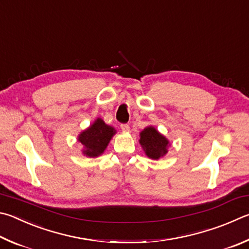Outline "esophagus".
Listing matches in <instances>:
<instances>
[{"mask_svg":"<svg viewBox=\"0 0 249 249\" xmlns=\"http://www.w3.org/2000/svg\"><path fill=\"white\" fill-rule=\"evenodd\" d=\"M121 129L123 130V132H128V130H129V125L128 124H122L121 125Z\"/></svg>","mask_w":249,"mask_h":249,"instance_id":"obj_1","label":"esophagus"}]
</instances>
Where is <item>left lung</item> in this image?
<instances>
[{
    "instance_id": "1",
    "label": "left lung",
    "mask_w": 249,
    "mask_h": 249,
    "mask_svg": "<svg viewBox=\"0 0 249 249\" xmlns=\"http://www.w3.org/2000/svg\"><path fill=\"white\" fill-rule=\"evenodd\" d=\"M139 143L144 155L151 160L163 158L171 147L170 140L152 125L147 126L139 133Z\"/></svg>"
}]
</instances>
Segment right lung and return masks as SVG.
Instances as JSON below:
<instances>
[{"label": "right lung", "mask_w": 249, "mask_h": 249, "mask_svg": "<svg viewBox=\"0 0 249 249\" xmlns=\"http://www.w3.org/2000/svg\"><path fill=\"white\" fill-rule=\"evenodd\" d=\"M116 134L114 127L105 123L100 117H97L89 127L81 132L77 140L83 146V155L88 158H97L101 156Z\"/></svg>", "instance_id": "1"}]
</instances>
